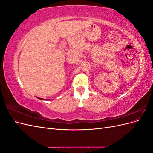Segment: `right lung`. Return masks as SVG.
I'll use <instances>...</instances> for the list:
<instances>
[{"label": "right lung", "instance_id": "add662e5", "mask_svg": "<svg viewBox=\"0 0 153 153\" xmlns=\"http://www.w3.org/2000/svg\"><path fill=\"white\" fill-rule=\"evenodd\" d=\"M39 98V100H46V99H43V98Z\"/></svg>", "mask_w": 153, "mask_h": 153}]
</instances>
